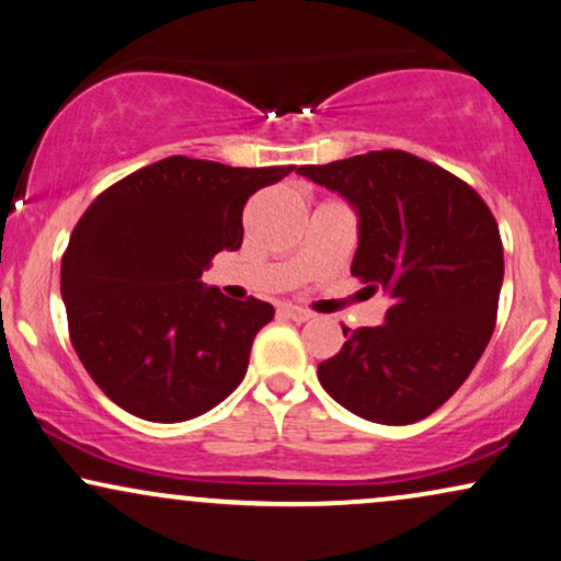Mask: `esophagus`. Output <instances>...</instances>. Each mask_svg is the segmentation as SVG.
Segmentation results:
<instances>
[{
  "instance_id": "1",
  "label": "esophagus",
  "mask_w": 561,
  "mask_h": 561,
  "mask_svg": "<svg viewBox=\"0 0 561 561\" xmlns=\"http://www.w3.org/2000/svg\"><path fill=\"white\" fill-rule=\"evenodd\" d=\"M282 313H285L287 318H293L295 323H305V321H310V318H313V313H308V310H302V308H295V305H287V308H282Z\"/></svg>"
}]
</instances>
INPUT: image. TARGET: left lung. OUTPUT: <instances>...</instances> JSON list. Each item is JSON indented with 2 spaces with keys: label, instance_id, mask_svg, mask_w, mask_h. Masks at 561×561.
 <instances>
[{
  "label": "left lung",
  "instance_id": "8db88e82",
  "mask_svg": "<svg viewBox=\"0 0 561 561\" xmlns=\"http://www.w3.org/2000/svg\"><path fill=\"white\" fill-rule=\"evenodd\" d=\"M297 173L350 198L359 215L352 276L393 300L382 325H342L350 339L318 365V380L363 420H424L463 386L492 339L505 274L497 219L469 183L403 150Z\"/></svg>",
  "mask_w": 561,
  "mask_h": 561
}]
</instances>
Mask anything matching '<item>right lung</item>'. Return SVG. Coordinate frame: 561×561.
Instances as JSON below:
<instances>
[{"label": "right lung", "mask_w": 561, "mask_h": 561, "mask_svg": "<svg viewBox=\"0 0 561 561\" xmlns=\"http://www.w3.org/2000/svg\"><path fill=\"white\" fill-rule=\"evenodd\" d=\"M295 165L173 154L105 188L61 256L69 339L98 388L147 422H186L236 391L274 308L204 287L243 243V207Z\"/></svg>", "instance_id": "right-lung-1"}]
</instances>
